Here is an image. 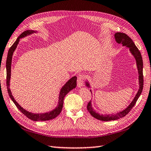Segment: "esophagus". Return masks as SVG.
Instances as JSON below:
<instances>
[{
	"mask_svg": "<svg viewBox=\"0 0 151 151\" xmlns=\"http://www.w3.org/2000/svg\"><path fill=\"white\" fill-rule=\"evenodd\" d=\"M84 75H79L77 77V86L78 88H81L83 86L84 83Z\"/></svg>",
	"mask_w": 151,
	"mask_h": 151,
	"instance_id": "esophagus-1",
	"label": "esophagus"
}]
</instances>
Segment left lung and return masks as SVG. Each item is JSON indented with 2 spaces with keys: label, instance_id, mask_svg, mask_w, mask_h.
I'll return each mask as SVG.
<instances>
[{
  "label": "left lung",
  "instance_id": "8db88e82",
  "mask_svg": "<svg viewBox=\"0 0 151 151\" xmlns=\"http://www.w3.org/2000/svg\"><path fill=\"white\" fill-rule=\"evenodd\" d=\"M114 38L116 42L119 44H122L123 46H126L127 48H129V52L132 54V55L134 56V58L135 59V61H136L137 68L138 70V74H139V90L137 92L135 95L134 99L132 100L130 104H129L128 107H127L125 109H124L123 111L117 113L116 114H99L94 110L92 105H91V101H89L88 104L87 105L88 111L90 114L95 119L101 120V121H111V120H116L125 116L126 115L128 114L129 111H131V109L133 108V107L135 105V103L137 101L139 97L141 92H142L143 88V60H142V56H141V52L139 51L138 48L135 45L134 42H133V40L129 38L128 35H126L125 33H122V32H116L115 33ZM86 86L88 88H90V85L88 81H86ZM91 93H92V91L90 90Z\"/></svg>",
  "mask_w": 151,
  "mask_h": 151
}]
</instances>
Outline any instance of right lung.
I'll return each mask as SVG.
<instances>
[{
	"instance_id": "1",
	"label": "right lung",
	"mask_w": 151,
	"mask_h": 151,
	"mask_svg": "<svg viewBox=\"0 0 151 151\" xmlns=\"http://www.w3.org/2000/svg\"><path fill=\"white\" fill-rule=\"evenodd\" d=\"M35 32H37V31L33 30H27L23 32H22L18 38H17L16 42L14 43L12 46L10 47V48L9 49L6 59V86H7V90L9 94V96L12 100V101L14 103V104L16 105L17 109L22 112V113L25 115V116L29 118V119L34 121H46V120H50L52 119H55V117H57L59 114H60L61 111L62 110L63 105V100L67 94L69 92L70 90H72L74 88H76V76H75L72 77L70 79H69L65 84L63 87L61 88L60 94H59V99H58V103L57 107H56L54 109H53L52 111H50L49 112L44 113H32L31 112H29L26 111L25 109H23V107L18 104L14 97L12 94L10 88V81L11 78V65H12V56L14 54V52L16 50L17 44H19L20 38H24L27 36H29L32 33Z\"/></svg>"
}]
</instances>
